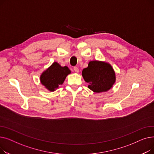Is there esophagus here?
<instances>
[{"label": "esophagus", "mask_w": 154, "mask_h": 154, "mask_svg": "<svg viewBox=\"0 0 154 154\" xmlns=\"http://www.w3.org/2000/svg\"><path fill=\"white\" fill-rule=\"evenodd\" d=\"M74 70L75 72H77V73H78V72H79V69H78L77 67H74Z\"/></svg>", "instance_id": "1"}]
</instances>
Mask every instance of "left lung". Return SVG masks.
I'll list each match as a JSON object with an SVG mask.
<instances>
[{"label": "left lung", "instance_id": "1", "mask_svg": "<svg viewBox=\"0 0 154 154\" xmlns=\"http://www.w3.org/2000/svg\"><path fill=\"white\" fill-rule=\"evenodd\" d=\"M82 75L88 83V88L95 93L109 91L116 81V72L111 65L106 62L92 60L82 70Z\"/></svg>", "mask_w": 154, "mask_h": 154}]
</instances>
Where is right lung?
<instances>
[{
  "label": "right lung",
  "instance_id": "obj_1",
  "mask_svg": "<svg viewBox=\"0 0 154 154\" xmlns=\"http://www.w3.org/2000/svg\"><path fill=\"white\" fill-rule=\"evenodd\" d=\"M71 74L70 70L67 66L62 67L57 62L45 70L40 76V81L45 88L54 92L62 85L67 76Z\"/></svg>",
  "mask_w": 154,
  "mask_h": 154
}]
</instances>
